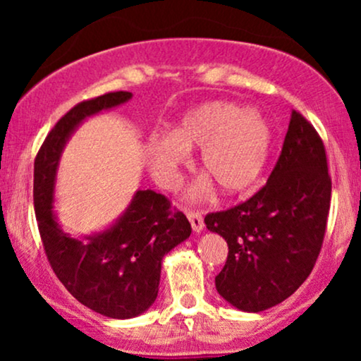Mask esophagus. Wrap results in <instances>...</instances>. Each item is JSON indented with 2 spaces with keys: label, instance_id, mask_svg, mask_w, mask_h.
Masks as SVG:
<instances>
[{
  "label": "esophagus",
  "instance_id": "obj_1",
  "mask_svg": "<svg viewBox=\"0 0 361 361\" xmlns=\"http://www.w3.org/2000/svg\"><path fill=\"white\" fill-rule=\"evenodd\" d=\"M186 217H188L190 224H192V229L195 233H202L204 229V217L200 212H195V210H186Z\"/></svg>",
  "mask_w": 361,
  "mask_h": 361
}]
</instances>
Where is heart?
Here are the masks:
<instances>
[{
    "mask_svg": "<svg viewBox=\"0 0 361 361\" xmlns=\"http://www.w3.org/2000/svg\"><path fill=\"white\" fill-rule=\"evenodd\" d=\"M200 149V171L224 197L246 193L267 168L271 128L258 110L233 102H205L168 127L166 137L144 144L146 166L159 185L173 188L186 152Z\"/></svg>",
    "mask_w": 361,
    "mask_h": 361,
    "instance_id": "heart-1",
    "label": "heart"
}]
</instances>
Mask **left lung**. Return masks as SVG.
<instances>
[{"label":"left lung","instance_id":"1","mask_svg":"<svg viewBox=\"0 0 361 361\" xmlns=\"http://www.w3.org/2000/svg\"><path fill=\"white\" fill-rule=\"evenodd\" d=\"M329 204L324 144L293 110L268 183L244 204L205 217L207 229L229 246L215 276L219 295L244 312H261L288 299L316 264Z\"/></svg>","mask_w":361,"mask_h":361}]
</instances>
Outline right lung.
Wrapping results in <instances>:
<instances>
[{
	"instance_id": "obj_1",
	"label": "right lung",
	"mask_w": 361,
	"mask_h": 361,
	"mask_svg": "<svg viewBox=\"0 0 361 361\" xmlns=\"http://www.w3.org/2000/svg\"><path fill=\"white\" fill-rule=\"evenodd\" d=\"M130 98L115 91L78 103L49 132L34 166L37 224L54 273L78 302L111 319L137 317L154 304L163 258L192 234L185 214H173L168 198L152 190H137L105 229L74 238L61 227L54 200L66 144L85 120Z\"/></svg>"
}]
</instances>
